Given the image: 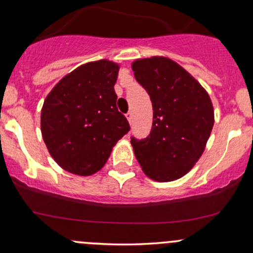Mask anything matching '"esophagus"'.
I'll return each mask as SVG.
<instances>
[{"mask_svg":"<svg viewBox=\"0 0 253 253\" xmlns=\"http://www.w3.org/2000/svg\"><path fill=\"white\" fill-rule=\"evenodd\" d=\"M126 117H127V120H128L129 125H132V121H133V115H132V112H131V111L127 112V114H126Z\"/></svg>","mask_w":253,"mask_h":253,"instance_id":"34e87169","label":"esophagus"}]
</instances>
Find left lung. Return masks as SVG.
Returning a JSON list of instances; mask_svg holds the SVG:
<instances>
[{
  "label": "left lung",
  "instance_id": "obj_1",
  "mask_svg": "<svg viewBox=\"0 0 253 253\" xmlns=\"http://www.w3.org/2000/svg\"><path fill=\"white\" fill-rule=\"evenodd\" d=\"M132 70L153 105L149 136L141 141L131 137L134 155L152 180H177L198 162L211 136V98L185 68L168 57L141 58L132 63Z\"/></svg>",
  "mask_w": 253,
  "mask_h": 253
}]
</instances>
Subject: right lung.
Segmentation results:
<instances>
[{"label":"right lung","instance_id":"1","mask_svg":"<svg viewBox=\"0 0 253 253\" xmlns=\"http://www.w3.org/2000/svg\"><path fill=\"white\" fill-rule=\"evenodd\" d=\"M120 66L108 60L79 66L48 93L42 109V134L48 153L66 171L95 174L112 147L129 131L116 108Z\"/></svg>","mask_w":253,"mask_h":253}]
</instances>
